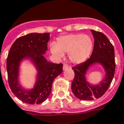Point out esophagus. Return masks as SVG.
Segmentation results:
<instances>
[{"instance_id": "esophagus-1", "label": "esophagus", "mask_w": 124, "mask_h": 124, "mask_svg": "<svg viewBox=\"0 0 124 124\" xmlns=\"http://www.w3.org/2000/svg\"><path fill=\"white\" fill-rule=\"evenodd\" d=\"M68 68H69V66L68 64H64V65H63V69H64V70H66V69H67Z\"/></svg>"}]
</instances>
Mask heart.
Returning <instances> with one entry per match:
<instances>
[{"label": "heart", "instance_id": "heart-1", "mask_svg": "<svg viewBox=\"0 0 124 124\" xmlns=\"http://www.w3.org/2000/svg\"><path fill=\"white\" fill-rule=\"evenodd\" d=\"M93 48L92 39L83 34L64 35L57 39V45L50 46L52 54L57 58H62L64 54H69L71 62L79 64L85 61Z\"/></svg>", "mask_w": 124, "mask_h": 124}]
</instances>
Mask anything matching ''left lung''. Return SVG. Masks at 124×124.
Returning a JSON list of instances; mask_svg holds the SVG:
<instances>
[{"instance_id":"8db88e82","label":"left lung","mask_w":124,"mask_h":124,"mask_svg":"<svg viewBox=\"0 0 124 124\" xmlns=\"http://www.w3.org/2000/svg\"><path fill=\"white\" fill-rule=\"evenodd\" d=\"M94 37V46L91 55L85 62L72 67L74 72L71 85L75 96L82 100H93L101 97L108 89L115 70V52L113 45L105 35L100 31L91 30ZM95 63L104 65L106 72L105 79L98 85L92 86L86 81L85 74L88 67Z\"/></svg>"}]
</instances>
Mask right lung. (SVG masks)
Returning a JSON list of instances; mask_svg holds the SVG:
<instances>
[{"mask_svg": "<svg viewBox=\"0 0 124 124\" xmlns=\"http://www.w3.org/2000/svg\"><path fill=\"white\" fill-rule=\"evenodd\" d=\"M50 33H30L17 38L11 46L7 58L8 83L12 92L25 103L39 104L50 94L54 79L62 72L63 64L47 62L43 55L47 50ZM24 58H30L38 69L35 88L26 91L18 83V65Z\"/></svg>", "mask_w": 124, "mask_h": 124, "instance_id": "obj_1", "label": "right lung"}]
</instances>
